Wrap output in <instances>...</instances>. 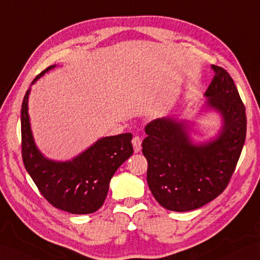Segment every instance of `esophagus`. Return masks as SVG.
Returning a JSON list of instances; mask_svg holds the SVG:
<instances>
[{"mask_svg":"<svg viewBox=\"0 0 260 260\" xmlns=\"http://www.w3.org/2000/svg\"><path fill=\"white\" fill-rule=\"evenodd\" d=\"M133 144V147H134V152L135 153H140L141 149H142V140L138 136H135L133 138L132 141Z\"/></svg>","mask_w":260,"mask_h":260,"instance_id":"esophagus-1","label":"esophagus"}]
</instances>
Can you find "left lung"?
<instances>
[{"mask_svg":"<svg viewBox=\"0 0 260 260\" xmlns=\"http://www.w3.org/2000/svg\"><path fill=\"white\" fill-rule=\"evenodd\" d=\"M214 77L196 118L166 116L150 122L142 152L148 162L147 184L156 201L173 212H187L212 202L231 179L246 138V114L227 72L213 65ZM214 112L221 127L197 141L198 117Z\"/></svg>","mask_w":260,"mask_h":260,"instance_id":"left-lung-1","label":"left lung"}]
</instances>
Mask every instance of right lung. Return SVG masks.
I'll use <instances>...</instances> for the list:
<instances>
[{
	"instance_id": "right-lung-1",
	"label": "right lung",
	"mask_w": 260,
	"mask_h": 260,
	"mask_svg": "<svg viewBox=\"0 0 260 260\" xmlns=\"http://www.w3.org/2000/svg\"><path fill=\"white\" fill-rule=\"evenodd\" d=\"M48 66L31 85L47 72ZM29 87L22 103V155L25 170L54 207L76 215L92 214L102 207L113 175L133 154L132 134L102 137L82 153L68 160L48 158L36 146L28 115Z\"/></svg>"
}]
</instances>
